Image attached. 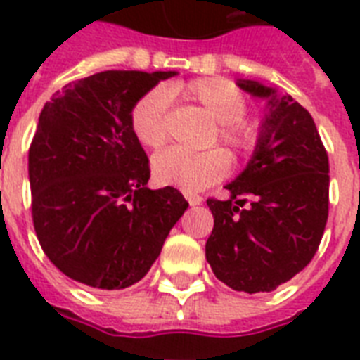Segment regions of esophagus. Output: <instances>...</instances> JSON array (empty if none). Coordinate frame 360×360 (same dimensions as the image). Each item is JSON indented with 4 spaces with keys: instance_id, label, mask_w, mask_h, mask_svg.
<instances>
[{
    "instance_id": "obj_1",
    "label": "esophagus",
    "mask_w": 360,
    "mask_h": 360,
    "mask_svg": "<svg viewBox=\"0 0 360 360\" xmlns=\"http://www.w3.org/2000/svg\"><path fill=\"white\" fill-rule=\"evenodd\" d=\"M185 198H186V202L191 203L192 207L202 203V196H198V194H192V192H185Z\"/></svg>"
}]
</instances>
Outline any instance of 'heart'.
<instances>
[{
  "instance_id": "b5f03b06",
  "label": "heart",
  "mask_w": 360,
  "mask_h": 360,
  "mask_svg": "<svg viewBox=\"0 0 360 360\" xmlns=\"http://www.w3.org/2000/svg\"><path fill=\"white\" fill-rule=\"evenodd\" d=\"M169 95H181L202 106L219 123V140L237 155L254 147V129L243 121L246 98L224 78H200L188 84L169 86L168 91L155 87L132 106L130 129L141 146L158 149L168 140ZM230 172V157L220 149L191 153L181 147L164 149L153 158V175L158 183L185 192H200L224 179Z\"/></svg>"
}]
</instances>
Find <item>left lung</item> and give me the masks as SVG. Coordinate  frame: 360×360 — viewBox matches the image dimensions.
I'll return each mask as SVG.
<instances>
[{
	"instance_id": "8db88e82",
	"label": "left lung",
	"mask_w": 360,
	"mask_h": 360,
	"mask_svg": "<svg viewBox=\"0 0 360 360\" xmlns=\"http://www.w3.org/2000/svg\"><path fill=\"white\" fill-rule=\"evenodd\" d=\"M265 98L246 168L226 185L230 198L207 200L214 226L205 257L231 290L273 291L312 262L329 217V157L312 115L291 95L237 80Z\"/></svg>"
}]
</instances>
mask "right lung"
Here are the masks:
<instances>
[{"label":"right lung","mask_w":360,"mask_h":360,"mask_svg":"<svg viewBox=\"0 0 360 360\" xmlns=\"http://www.w3.org/2000/svg\"><path fill=\"white\" fill-rule=\"evenodd\" d=\"M175 70H104L44 104L30 147L31 214L48 259L97 290L140 282L188 207L147 188L149 160L130 129L140 97Z\"/></svg>","instance_id":"1"}]
</instances>
